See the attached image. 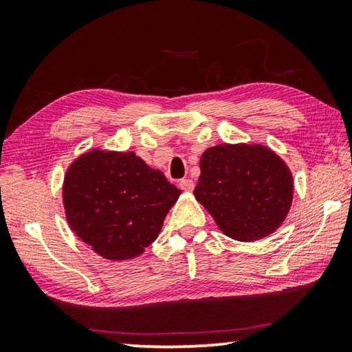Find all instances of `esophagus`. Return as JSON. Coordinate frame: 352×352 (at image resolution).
<instances>
[{
	"label": "esophagus",
	"mask_w": 352,
	"mask_h": 352,
	"mask_svg": "<svg viewBox=\"0 0 352 352\" xmlns=\"http://www.w3.org/2000/svg\"><path fill=\"white\" fill-rule=\"evenodd\" d=\"M180 188L186 192H192L193 188H195V184H193V182L190 180V178H184V180L180 182Z\"/></svg>",
	"instance_id": "34e87169"
}]
</instances>
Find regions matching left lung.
<instances>
[{
  "label": "left lung",
  "instance_id": "1",
  "mask_svg": "<svg viewBox=\"0 0 352 352\" xmlns=\"http://www.w3.org/2000/svg\"><path fill=\"white\" fill-rule=\"evenodd\" d=\"M193 195L223 234L252 242L286 219L294 180L278 155L263 145H216L201 155Z\"/></svg>",
  "mask_w": 352,
  "mask_h": 352
}]
</instances>
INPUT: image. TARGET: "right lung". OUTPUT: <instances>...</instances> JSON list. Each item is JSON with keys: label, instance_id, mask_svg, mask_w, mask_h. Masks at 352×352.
<instances>
[{"label": "right lung", "instance_id": "add662e5", "mask_svg": "<svg viewBox=\"0 0 352 352\" xmlns=\"http://www.w3.org/2000/svg\"><path fill=\"white\" fill-rule=\"evenodd\" d=\"M180 193L134 153L94 149L66 172L63 204L81 241L104 258L126 260L155 241Z\"/></svg>", "mask_w": 352, "mask_h": 352}]
</instances>
